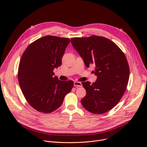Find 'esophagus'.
<instances>
[{
	"label": "esophagus",
	"instance_id": "obj_1",
	"mask_svg": "<svg viewBox=\"0 0 147 147\" xmlns=\"http://www.w3.org/2000/svg\"><path fill=\"white\" fill-rule=\"evenodd\" d=\"M74 86L76 87H82V84L80 82H78V81H75L74 82Z\"/></svg>",
	"mask_w": 147,
	"mask_h": 147
}]
</instances>
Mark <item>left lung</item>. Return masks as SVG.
Wrapping results in <instances>:
<instances>
[{"label": "left lung", "mask_w": 147, "mask_h": 147, "mask_svg": "<svg viewBox=\"0 0 147 147\" xmlns=\"http://www.w3.org/2000/svg\"><path fill=\"white\" fill-rule=\"evenodd\" d=\"M74 48L86 67L95 66V82H82L86 90L81 100L83 107L94 114H102L115 107L126 90L129 66L126 57L118 46L110 39L96 35L71 39Z\"/></svg>", "instance_id": "1"}]
</instances>
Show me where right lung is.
<instances>
[{
    "mask_svg": "<svg viewBox=\"0 0 147 147\" xmlns=\"http://www.w3.org/2000/svg\"><path fill=\"white\" fill-rule=\"evenodd\" d=\"M69 38L45 36L31 43L20 60L18 79L30 105L44 113L59 108L73 87L72 81H61L53 72L61 64Z\"/></svg>",
    "mask_w": 147,
    "mask_h": 147,
    "instance_id": "obj_1",
    "label": "right lung"
}]
</instances>
